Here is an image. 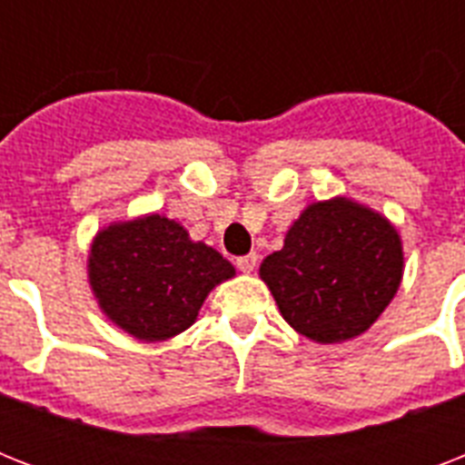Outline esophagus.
Segmentation results:
<instances>
[{
	"label": "esophagus",
	"mask_w": 465,
	"mask_h": 465,
	"mask_svg": "<svg viewBox=\"0 0 465 465\" xmlns=\"http://www.w3.org/2000/svg\"><path fill=\"white\" fill-rule=\"evenodd\" d=\"M236 265H239L241 272H253L255 265H258V255H255V253L241 255L239 261H236Z\"/></svg>",
	"instance_id": "esophagus-1"
}]
</instances>
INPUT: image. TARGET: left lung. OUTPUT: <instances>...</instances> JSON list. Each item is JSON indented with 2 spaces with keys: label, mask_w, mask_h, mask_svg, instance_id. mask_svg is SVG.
Returning <instances> with one entry per match:
<instances>
[{
  "label": "left lung",
  "mask_w": 465,
  "mask_h": 465,
  "mask_svg": "<svg viewBox=\"0 0 465 465\" xmlns=\"http://www.w3.org/2000/svg\"><path fill=\"white\" fill-rule=\"evenodd\" d=\"M261 277L294 331L331 345L361 335L396 297L403 246L389 219L335 197L302 212Z\"/></svg>",
  "instance_id": "8db88e82"
}]
</instances>
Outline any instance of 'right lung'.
Segmentation results:
<instances>
[{
    "label": "right lung",
    "instance_id": "add662e5",
    "mask_svg": "<svg viewBox=\"0 0 465 465\" xmlns=\"http://www.w3.org/2000/svg\"><path fill=\"white\" fill-rule=\"evenodd\" d=\"M233 272L214 248L190 241L181 224L161 214L111 224L89 253V282L104 313L147 342L190 328L214 284Z\"/></svg>",
    "mask_w": 465,
    "mask_h": 465
}]
</instances>
